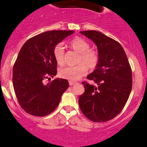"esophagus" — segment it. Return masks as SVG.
<instances>
[{
    "label": "esophagus",
    "instance_id": "esophagus-1",
    "mask_svg": "<svg viewBox=\"0 0 147 147\" xmlns=\"http://www.w3.org/2000/svg\"><path fill=\"white\" fill-rule=\"evenodd\" d=\"M75 83H76V82L75 81H72V80H69V86H73V85H75Z\"/></svg>",
    "mask_w": 147,
    "mask_h": 147
}]
</instances>
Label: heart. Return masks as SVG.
Instances as JSON below:
<instances>
[{"instance_id": "b5f03b06", "label": "heart", "mask_w": 147, "mask_h": 147, "mask_svg": "<svg viewBox=\"0 0 147 147\" xmlns=\"http://www.w3.org/2000/svg\"><path fill=\"white\" fill-rule=\"evenodd\" d=\"M69 46L80 53L78 63L74 67H66L59 72L61 78L69 80H76L87 73V66L89 69H93L97 66L99 60V55L97 51L90 49V44L81 38H75L69 42ZM53 56L57 64L62 66L64 64V49L61 43H58L53 49Z\"/></svg>"}]
</instances>
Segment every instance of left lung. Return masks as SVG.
Returning <instances> with one entry per match:
<instances>
[{
	"mask_svg": "<svg viewBox=\"0 0 147 147\" xmlns=\"http://www.w3.org/2000/svg\"><path fill=\"white\" fill-rule=\"evenodd\" d=\"M97 46L99 60L96 69L87 76L98 85L87 83L79 97L83 115L93 122H107L123 110L132 89V70L124 49L117 41L95 30L80 32Z\"/></svg>",
	"mask_w": 147,
	"mask_h": 147,
	"instance_id": "1",
	"label": "left lung"
}]
</instances>
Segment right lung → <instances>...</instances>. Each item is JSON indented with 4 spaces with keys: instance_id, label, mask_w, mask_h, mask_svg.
Masks as SVG:
<instances>
[{
    "instance_id": "add662e5",
    "label": "right lung",
    "mask_w": 147,
    "mask_h": 147,
    "mask_svg": "<svg viewBox=\"0 0 147 147\" xmlns=\"http://www.w3.org/2000/svg\"><path fill=\"white\" fill-rule=\"evenodd\" d=\"M73 33L67 30L47 31L27 40L20 49L13 64L12 80L16 98L27 113L43 117L59 104L69 87L68 81L56 78L46 85L43 81L57 73L54 47Z\"/></svg>"
}]
</instances>
